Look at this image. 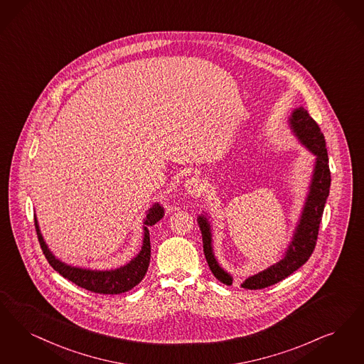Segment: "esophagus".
Here are the masks:
<instances>
[{
    "instance_id": "1",
    "label": "esophagus",
    "mask_w": 364,
    "mask_h": 364,
    "mask_svg": "<svg viewBox=\"0 0 364 364\" xmlns=\"http://www.w3.org/2000/svg\"><path fill=\"white\" fill-rule=\"evenodd\" d=\"M204 188H205V186H204L203 180L196 176L188 178L184 184V189L189 196H199L200 193H203Z\"/></svg>"
}]
</instances>
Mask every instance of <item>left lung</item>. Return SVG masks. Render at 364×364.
<instances>
[{"label":"left lung","instance_id":"left-lung-1","mask_svg":"<svg viewBox=\"0 0 364 364\" xmlns=\"http://www.w3.org/2000/svg\"><path fill=\"white\" fill-rule=\"evenodd\" d=\"M290 127L295 136L299 139L302 145H305L314 156L316 164L311 183L309 187V193L306 198L305 205L292 235V241L287 247L284 257L277 264L262 272L247 277L241 284V287L247 290H262L269 287L277 282L290 277L298 268L305 264L311 256L318 237L321 218L323 213V207L329 196L331 188V171H329V159L326 151L325 136L321 132L316 120L309 115L304 107H299L292 111L290 119ZM198 223L203 237V250L205 260L214 277L223 284L230 286L233 283V277H230L220 265H219L214 252H213V234L208 219L204 215L198 218Z\"/></svg>","mask_w":364,"mask_h":364}]
</instances>
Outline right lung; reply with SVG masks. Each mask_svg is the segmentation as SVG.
<instances>
[{
    "instance_id": "1",
    "label": "right lung",
    "mask_w": 364,
    "mask_h": 364,
    "mask_svg": "<svg viewBox=\"0 0 364 364\" xmlns=\"http://www.w3.org/2000/svg\"><path fill=\"white\" fill-rule=\"evenodd\" d=\"M162 217H164V208L159 203L153 204V207L147 211L146 218L144 219L145 220L144 222V244H142L141 252L129 264L117 269H108V271L85 269V268L72 267L65 262H59L46 245L36 218H35V228L39 238V244L47 262H50V265L57 272H59V275L73 282L74 284H77L81 289H85L96 294L114 295V294H122L134 289L145 277L146 271L150 262L149 226L156 225Z\"/></svg>"
}]
</instances>
